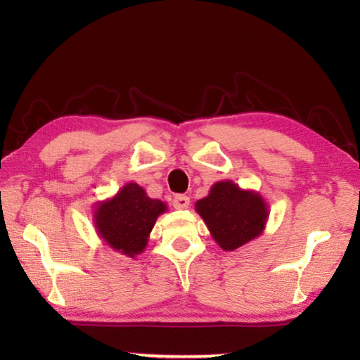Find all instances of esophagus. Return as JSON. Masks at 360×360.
<instances>
[{
  "label": "esophagus",
  "instance_id": "34e87169",
  "mask_svg": "<svg viewBox=\"0 0 360 360\" xmlns=\"http://www.w3.org/2000/svg\"><path fill=\"white\" fill-rule=\"evenodd\" d=\"M173 206L176 210H187L191 206V198L186 195H176L173 200Z\"/></svg>",
  "mask_w": 360,
  "mask_h": 360
}]
</instances>
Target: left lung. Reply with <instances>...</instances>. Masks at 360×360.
Instances as JSON below:
<instances>
[{
    "instance_id": "left-lung-1",
    "label": "left lung",
    "mask_w": 360,
    "mask_h": 360,
    "mask_svg": "<svg viewBox=\"0 0 360 360\" xmlns=\"http://www.w3.org/2000/svg\"><path fill=\"white\" fill-rule=\"evenodd\" d=\"M195 211L224 251H235L260 236L270 216L259 192L245 191L230 179L212 184L210 193L195 203Z\"/></svg>"
}]
</instances>
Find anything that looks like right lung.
Returning <instances> with one entry per match:
<instances>
[{
	"label": "right lung",
	"mask_w": 360,
	"mask_h": 360,
	"mask_svg": "<svg viewBox=\"0 0 360 360\" xmlns=\"http://www.w3.org/2000/svg\"><path fill=\"white\" fill-rule=\"evenodd\" d=\"M165 211L167 203L148 197L136 182H129L114 197L95 203L94 224L106 246L133 259L148 246L157 217Z\"/></svg>",
	"instance_id": "add662e5"
}]
</instances>
